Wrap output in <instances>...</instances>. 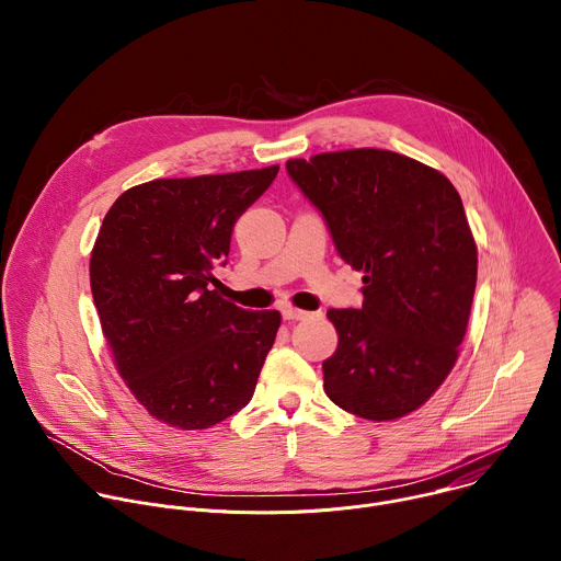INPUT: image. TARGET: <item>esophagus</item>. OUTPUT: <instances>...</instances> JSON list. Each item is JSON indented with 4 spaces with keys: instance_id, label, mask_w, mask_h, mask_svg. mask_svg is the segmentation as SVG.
<instances>
[{
    "instance_id": "1",
    "label": "esophagus",
    "mask_w": 561,
    "mask_h": 561,
    "mask_svg": "<svg viewBox=\"0 0 561 561\" xmlns=\"http://www.w3.org/2000/svg\"><path fill=\"white\" fill-rule=\"evenodd\" d=\"M282 317L288 319V322H297V319H306L308 312H306V310H299V308H293V306H284V308H282Z\"/></svg>"
}]
</instances>
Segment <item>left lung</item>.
Returning <instances> with one entry per match:
<instances>
[{
    "instance_id": "1",
    "label": "left lung",
    "mask_w": 561,
    "mask_h": 561,
    "mask_svg": "<svg viewBox=\"0 0 561 561\" xmlns=\"http://www.w3.org/2000/svg\"><path fill=\"white\" fill-rule=\"evenodd\" d=\"M337 253L362 271L359 308H331L340 342L322 364L340 409L373 422L426 404L453 370L477 284V247L455 186L379 148L288 159Z\"/></svg>"
}]
</instances>
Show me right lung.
I'll use <instances>...</instances> for the list:
<instances>
[{
	"instance_id": "right-lung-1",
	"label": "right lung",
	"mask_w": 561,
	"mask_h": 561,
	"mask_svg": "<svg viewBox=\"0 0 561 561\" xmlns=\"http://www.w3.org/2000/svg\"><path fill=\"white\" fill-rule=\"evenodd\" d=\"M279 167L152 180L122 193L91 255V290L137 402L182 431L210 428L255 392L282 314L219 295L232 226Z\"/></svg>"
}]
</instances>
